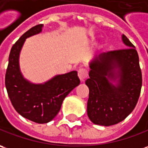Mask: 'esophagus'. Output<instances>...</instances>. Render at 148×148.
<instances>
[{
    "instance_id": "34e87169",
    "label": "esophagus",
    "mask_w": 148,
    "mask_h": 148,
    "mask_svg": "<svg viewBox=\"0 0 148 148\" xmlns=\"http://www.w3.org/2000/svg\"><path fill=\"white\" fill-rule=\"evenodd\" d=\"M87 74H88L87 70H86V69H84V68H80V69L78 70V78H79L81 82H84V80L87 78Z\"/></svg>"
}]
</instances>
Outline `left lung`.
<instances>
[{"mask_svg": "<svg viewBox=\"0 0 148 148\" xmlns=\"http://www.w3.org/2000/svg\"><path fill=\"white\" fill-rule=\"evenodd\" d=\"M121 38L126 49L99 53L89 63L87 116L95 125L109 126L121 122L133 111L139 98L138 55L128 38L125 35Z\"/></svg>", "mask_w": 148, "mask_h": 148, "instance_id": "8db88e82", "label": "left lung"}]
</instances>
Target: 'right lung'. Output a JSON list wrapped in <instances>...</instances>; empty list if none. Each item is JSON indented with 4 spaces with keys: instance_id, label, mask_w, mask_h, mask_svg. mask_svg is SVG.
I'll return each instance as SVG.
<instances>
[{
    "instance_id": "add662e5",
    "label": "right lung",
    "mask_w": 148,
    "mask_h": 148,
    "mask_svg": "<svg viewBox=\"0 0 148 148\" xmlns=\"http://www.w3.org/2000/svg\"><path fill=\"white\" fill-rule=\"evenodd\" d=\"M43 24L25 32L13 45L5 74V87L15 110L28 120L48 123L57 116L64 99L80 80L77 71L58 74L45 83L35 84L24 78L19 67V54L27 38L42 32Z\"/></svg>"
}]
</instances>
